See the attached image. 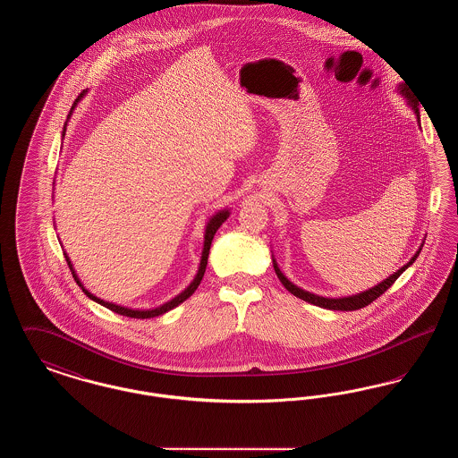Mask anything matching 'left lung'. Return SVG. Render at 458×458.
<instances>
[{
	"label": "left lung",
	"instance_id": "8db88e82",
	"mask_svg": "<svg viewBox=\"0 0 458 458\" xmlns=\"http://www.w3.org/2000/svg\"><path fill=\"white\" fill-rule=\"evenodd\" d=\"M396 90L405 98L407 105H409L411 109L414 111L415 118H417V123H419V127H420V113H419V105H417V101H414V99L411 98V92L407 90V88H405L403 84H400ZM424 240H422V243L419 245L417 252H415L414 256L411 258V261L407 262V264H403L400 269H396V271H394L393 275H390L386 280H383L381 284H374L372 288H368V290H364V292H360V293L347 295V297H323V295H316V293H312V292H307L304 288H301V286L292 284V282L284 276V273H282V269H280L278 262L275 259V256H273V267H275V273H276V276L280 278V282L284 284V288H286L290 293H293L295 297H299V299L305 301V302L318 305V307H323V309H329V310H357V309H362V307L369 305L370 302H372V301H376L381 293H385V292H386V290H388V288L396 282V278H398V276H400V275H402V273H403L411 264H414L415 259H417V256H419V254H420V250H422Z\"/></svg>",
	"mask_w": 458,
	"mask_h": 458
}]
</instances>
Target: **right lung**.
I'll return each instance as SVG.
<instances>
[{
    "mask_svg": "<svg viewBox=\"0 0 458 458\" xmlns=\"http://www.w3.org/2000/svg\"><path fill=\"white\" fill-rule=\"evenodd\" d=\"M89 90H82L81 94H79V98L75 99V103H73V106L70 108V113H68V116H66L65 125H64V131H62V140H64V137H65L66 131V123H68V120H70V116H72V113H73V109L75 106L82 101V98L88 94ZM230 216V209L226 208V209H219L218 213H215L211 218L208 219V223H206V228H204V247H202V254H200V262H199V267H197L196 276H194V280L191 282V284L183 290V292H180L176 297H174L172 301H168V302H165V304L157 305V307H154V309H131V307H125V305H118L113 304V302H108V301H103V299H99V297H96L94 293H90L88 288L84 286V284L81 282V278H79V275H77V271H75V267H73V264L70 261V258H68V254H65L66 262H68V267H70V271H72V275H73V278H75V282L79 284V286L82 288V292L88 295L90 301H94V302H98V304L103 305V307H106L109 310H113V312H116V314H120V316H127V318H133V319H149V318H156V316H161V314H165V312H168V310H172L174 309L176 305L182 304L183 301H187L194 292L197 290V286L200 284V280H202V276H204V271H206V266H208V258H209V249H211V242L215 239V233L218 232L219 226L228 219Z\"/></svg>",
    "mask_w": 458,
    "mask_h": 458,
    "instance_id": "obj_1",
    "label": "right lung"
}]
</instances>
